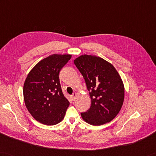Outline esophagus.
I'll return each mask as SVG.
<instances>
[{"label":"esophagus","instance_id":"esophagus-1","mask_svg":"<svg viewBox=\"0 0 156 156\" xmlns=\"http://www.w3.org/2000/svg\"><path fill=\"white\" fill-rule=\"evenodd\" d=\"M76 95H77V93H76V92H74V93H73V94L72 95V98H73V100L75 99L76 96Z\"/></svg>","mask_w":156,"mask_h":156}]
</instances>
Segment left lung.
I'll use <instances>...</instances> for the list:
<instances>
[{"label": "left lung", "mask_w": 156, "mask_h": 156, "mask_svg": "<svg viewBox=\"0 0 156 156\" xmlns=\"http://www.w3.org/2000/svg\"><path fill=\"white\" fill-rule=\"evenodd\" d=\"M90 92L91 106L81 113L89 124L100 126L111 122L120 111L124 86L113 65L96 56L84 54L74 61Z\"/></svg>", "instance_id": "8db88e82"}]
</instances>
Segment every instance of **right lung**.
I'll list each match as a JSON object with an SVG mask.
<instances>
[{
	"mask_svg": "<svg viewBox=\"0 0 156 156\" xmlns=\"http://www.w3.org/2000/svg\"><path fill=\"white\" fill-rule=\"evenodd\" d=\"M72 57L52 54L41 60L29 72L23 87L24 103L36 120L56 125L64 118L70 102L62 91L60 71Z\"/></svg>",
	"mask_w": 156,
	"mask_h": 156,
	"instance_id": "obj_1",
	"label": "right lung"
}]
</instances>
